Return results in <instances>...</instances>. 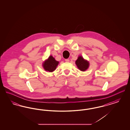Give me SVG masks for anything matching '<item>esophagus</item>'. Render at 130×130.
Here are the masks:
<instances>
[{"label":"esophagus","instance_id":"1","mask_svg":"<svg viewBox=\"0 0 130 130\" xmlns=\"http://www.w3.org/2000/svg\"><path fill=\"white\" fill-rule=\"evenodd\" d=\"M65 61L66 62H69L70 61V60H69V59H66L65 60Z\"/></svg>","mask_w":130,"mask_h":130}]
</instances>
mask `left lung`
Segmentation results:
<instances>
[{
	"label": "left lung",
	"instance_id": "obj_1",
	"mask_svg": "<svg viewBox=\"0 0 130 130\" xmlns=\"http://www.w3.org/2000/svg\"><path fill=\"white\" fill-rule=\"evenodd\" d=\"M75 64L77 68L82 72H85L90 66L89 62L81 56H79L75 61Z\"/></svg>",
	"mask_w": 130,
	"mask_h": 130
}]
</instances>
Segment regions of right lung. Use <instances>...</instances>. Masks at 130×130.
Instances as JSON below:
<instances>
[{"instance_id":"1","label":"right lung","mask_w":130,"mask_h":130,"mask_svg":"<svg viewBox=\"0 0 130 130\" xmlns=\"http://www.w3.org/2000/svg\"><path fill=\"white\" fill-rule=\"evenodd\" d=\"M59 64V61H56L52 56H50L48 59H46L42 63V66L46 72H53L56 70Z\"/></svg>"}]
</instances>
